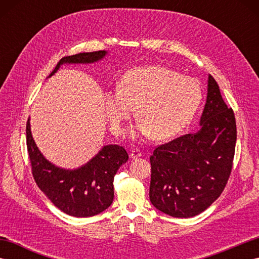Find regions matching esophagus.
Listing matches in <instances>:
<instances>
[{
    "label": "esophagus",
    "instance_id": "1",
    "mask_svg": "<svg viewBox=\"0 0 259 259\" xmlns=\"http://www.w3.org/2000/svg\"><path fill=\"white\" fill-rule=\"evenodd\" d=\"M141 156H142V152L138 149V148H134V149L131 150V152H130V157L133 159H137V158H139Z\"/></svg>",
    "mask_w": 259,
    "mask_h": 259
}]
</instances>
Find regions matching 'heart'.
<instances>
[{
    "label": "heart",
    "mask_w": 259,
    "mask_h": 259,
    "mask_svg": "<svg viewBox=\"0 0 259 259\" xmlns=\"http://www.w3.org/2000/svg\"><path fill=\"white\" fill-rule=\"evenodd\" d=\"M202 99L196 79L163 65L134 68L123 74L119 90L104 93V109L114 134L137 108L139 130L153 139L179 134L190 122Z\"/></svg>",
    "instance_id": "obj_1"
}]
</instances>
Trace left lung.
<instances>
[{
	"mask_svg": "<svg viewBox=\"0 0 259 259\" xmlns=\"http://www.w3.org/2000/svg\"><path fill=\"white\" fill-rule=\"evenodd\" d=\"M200 130L158 146L150 157V201L177 218L202 212L222 195L233 168L237 129L211 75Z\"/></svg>",
	"mask_w": 259,
	"mask_h": 259,
	"instance_id": "8db88e82",
	"label": "left lung"
}]
</instances>
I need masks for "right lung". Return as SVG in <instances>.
Instances as JSON below:
<instances>
[{
	"label": "right lung",
	"instance_id": "1",
	"mask_svg": "<svg viewBox=\"0 0 259 259\" xmlns=\"http://www.w3.org/2000/svg\"><path fill=\"white\" fill-rule=\"evenodd\" d=\"M106 54V51H95L64 57L49 78L64 63H93ZM26 147L33 178L38 188L54 206L73 217L95 216L111 205L114 176L129 159L123 147L109 145L84 166L74 170L59 168L48 161L37 149L31 134L30 119L26 122Z\"/></svg>",
	"mask_w": 259,
	"mask_h": 259
}]
</instances>
